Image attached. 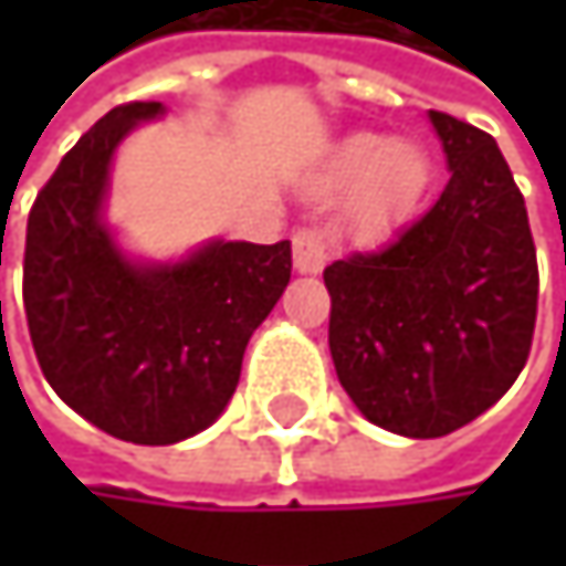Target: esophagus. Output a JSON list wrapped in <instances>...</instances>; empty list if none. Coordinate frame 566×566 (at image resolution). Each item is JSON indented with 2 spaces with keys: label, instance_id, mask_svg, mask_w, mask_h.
I'll list each match as a JSON object with an SVG mask.
<instances>
[{
  "label": "esophagus",
  "instance_id": "esophagus-1",
  "mask_svg": "<svg viewBox=\"0 0 566 566\" xmlns=\"http://www.w3.org/2000/svg\"><path fill=\"white\" fill-rule=\"evenodd\" d=\"M337 255L334 249V239L317 229V226H304L294 232V269L301 275H317L324 272V265Z\"/></svg>",
  "mask_w": 566,
  "mask_h": 566
}]
</instances>
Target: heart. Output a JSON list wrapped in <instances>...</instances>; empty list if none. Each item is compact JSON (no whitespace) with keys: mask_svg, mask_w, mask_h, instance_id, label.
<instances>
[{"mask_svg":"<svg viewBox=\"0 0 566 566\" xmlns=\"http://www.w3.org/2000/svg\"><path fill=\"white\" fill-rule=\"evenodd\" d=\"M429 182V160L416 144L380 134H354L331 157L324 186L350 196L357 232H380L419 199Z\"/></svg>","mask_w":566,"mask_h":566,"instance_id":"1","label":"heart"}]
</instances>
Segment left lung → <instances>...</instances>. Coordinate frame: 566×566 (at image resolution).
Instances as JSON below:
<instances>
[{
  "label": "left lung",
  "instance_id": "1",
  "mask_svg": "<svg viewBox=\"0 0 566 566\" xmlns=\"http://www.w3.org/2000/svg\"><path fill=\"white\" fill-rule=\"evenodd\" d=\"M449 160L442 196L377 252L324 269L331 357L354 406L409 439L462 429L527 364L537 252L499 144L429 111Z\"/></svg>",
  "mask_w": 566,
  "mask_h": 566
}]
</instances>
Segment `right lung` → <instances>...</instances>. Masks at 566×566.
Masks as SVG:
<instances>
[{"instance_id":"right-lung-1","label":"right lung","mask_w":566,"mask_h":566,"mask_svg":"<svg viewBox=\"0 0 566 566\" xmlns=\"http://www.w3.org/2000/svg\"><path fill=\"white\" fill-rule=\"evenodd\" d=\"M160 101L107 111L35 196L22 297L45 380L114 439L202 432L239 387L242 354L291 279V242H209L176 265L130 262L101 222L117 144Z\"/></svg>"}]
</instances>
